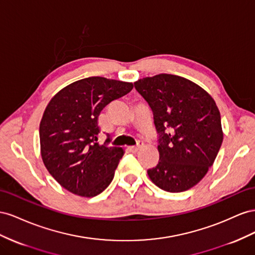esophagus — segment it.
Segmentation results:
<instances>
[{
  "label": "esophagus",
  "mask_w": 255,
  "mask_h": 255,
  "mask_svg": "<svg viewBox=\"0 0 255 255\" xmlns=\"http://www.w3.org/2000/svg\"><path fill=\"white\" fill-rule=\"evenodd\" d=\"M142 146H143V142H139V144L136 145V146H132V147H128V149L131 151V152H136V151H139L141 148H142Z\"/></svg>",
  "instance_id": "esophagus-1"
}]
</instances>
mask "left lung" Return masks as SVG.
Wrapping results in <instances>:
<instances>
[{
  "label": "left lung",
  "mask_w": 255,
  "mask_h": 255,
  "mask_svg": "<svg viewBox=\"0 0 255 255\" xmlns=\"http://www.w3.org/2000/svg\"><path fill=\"white\" fill-rule=\"evenodd\" d=\"M159 133V162L149 179L168 192L188 190L206 175L223 141L221 116L209 94L184 77L159 74L134 82Z\"/></svg>",
  "instance_id": "left-lung-1"
}]
</instances>
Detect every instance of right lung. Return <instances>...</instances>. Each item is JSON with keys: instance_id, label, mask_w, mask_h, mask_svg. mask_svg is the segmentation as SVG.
Returning <instances> with one entry per match:
<instances>
[{"instance_id": "add662e5", "label": "right lung", "mask_w": 255, "mask_h": 255, "mask_svg": "<svg viewBox=\"0 0 255 255\" xmlns=\"http://www.w3.org/2000/svg\"><path fill=\"white\" fill-rule=\"evenodd\" d=\"M132 87V82L90 77L63 87L50 99L39 124L40 155L48 172L67 191L93 198L110 185L124 149L96 143L97 120Z\"/></svg>"}]
</instances>
